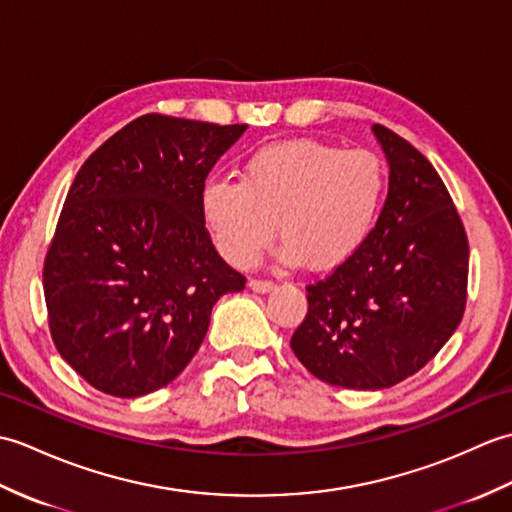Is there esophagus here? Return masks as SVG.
<instances>
[{"mask_svg":"<svg viewBox=\"0 0 512 512\" xmlns=\"http://www.w3.org/2000/svg\"><path fill=\"white\" fill-rule=\"evenodd\" d=\"M248 286L253 292H262V295H264V292H270L275 288L273 281H268V279H250Z\"/></svg>","mask_w":512,"mask_h":512,"instance_id":"esophagus-1","label":"esophagus"}]
</instances>
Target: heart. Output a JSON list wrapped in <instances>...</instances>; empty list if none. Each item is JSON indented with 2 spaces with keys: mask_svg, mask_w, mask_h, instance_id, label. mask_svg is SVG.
Instances as JSON below:
<instances>
[{
  "mask_svg": "<svg viewBox=\"0 0 512 512\" xmlns=\"http://www.w3.org/2000/svg\"><path fill=\"white\" fill-rule=\"evenodd\" d=\"M387 187L374 151L297 138L250 154L237 182L211 180L200 209L217 250L237 268L255 266L279 233L286 264L330 270L372 237Z\"/></svg>",
  "mask_w": 512,
  "mask_h": 512,
  "instance_id": "b5f03b06",
  "label": "heart"
}]
</instances>
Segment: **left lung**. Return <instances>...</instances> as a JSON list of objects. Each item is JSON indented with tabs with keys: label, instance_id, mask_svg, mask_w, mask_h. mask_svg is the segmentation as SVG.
<instances>
[{
	"label": "left lung",
	"instance_id": "1",
	"mask_svg": "<svg viewBox=\"0 0 512 512\" xmlns=\"http://www.w3.org/2000/svg\"><path fill=\"white\" fill-rule=\"evenodd\" d=\"M389 191L372 237L306 288L308 314L290 347L328 385L376 391L413 376L458 330L469 239L438 171L383 125Z\"/></svg>",
	"mask_w": 512,
	"mask_h": 512
}]
</instances>
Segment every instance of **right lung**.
<instances>
[{"label":"right lung","mask_w":512,"mask_h":512,"mask_svg":"<svg viewBox=\"0 0 512 512\" xmlns=\"http://www.w3.org/2000/svg\"><path fill=\"white\" fill-rule=\"evenodd\" d=\"M248 125L147 114L76 173L43 264L52 341L116 398L169 385L189 365L222 295L246 277L204 228V180Z\"/></svg>","instance_id":"1"}]
</instances>
